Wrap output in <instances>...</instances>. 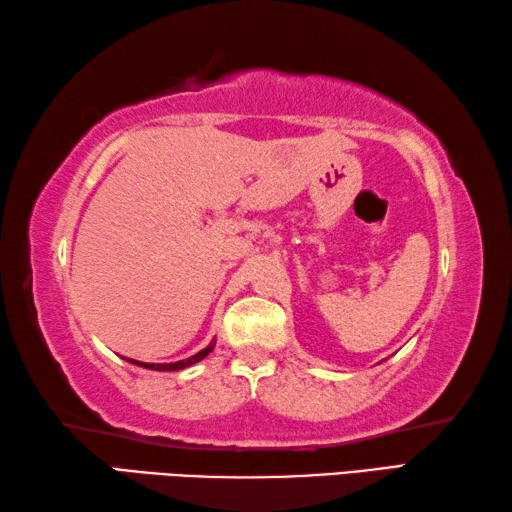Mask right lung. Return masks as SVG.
Returning a JSON list of instances; mask_svg holds the SVG:
<instances>
[{
	"instance_id": "add662e5",
	"label": "right lung",
	"mask_w": 512,
	"mask_h": 512,
	"mask_svg": "<svg viewBox=\"0 0 512 512\" xmlns=\"http://www.w3.org/2000/svg\"><path fill=\"white\" fill-rule=\"evenodd\" d=\"M212 349H215V340H212L206 349H201L199 353H194V356L179 360V362H163V365H161V362H138V360H129V362H134V365L145 367V369H154V371H179V369H185V367H192L194 362L203 360Z\"/></svg>"
}]
</instances>
